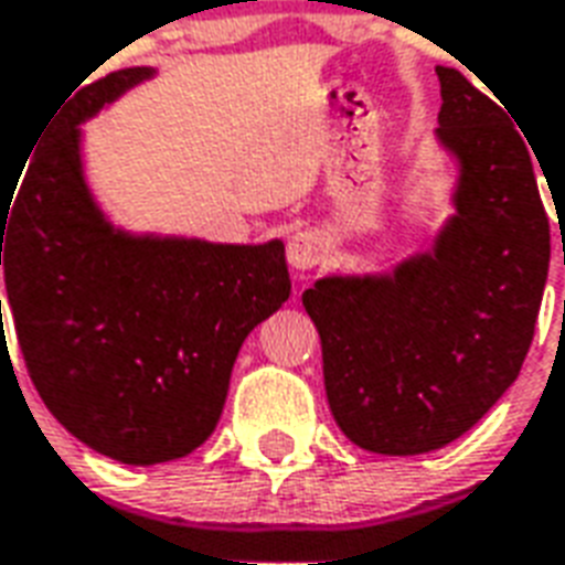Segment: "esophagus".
I'll return each mask as SVG.
<instances>
[{
  "label": "esophagus",
  "mask_w": 565,
  "mask_h": 565,
  "mask_svg": "<svg viewBox=\"0 0 565 565\" xmlns=\"http://www.w3.org/2000/svg\"><path fill=\"white\" fill-rule=\"evenodd\" d=\"M287 260L296 271H311L326 260V239L317 230H299L287 242Z\"/></svg>",
  "instance_id": "1"
}]
</instances>
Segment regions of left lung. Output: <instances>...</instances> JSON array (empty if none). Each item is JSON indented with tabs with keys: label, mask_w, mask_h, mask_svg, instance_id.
Returning a JSON list of instances; mask_svg holds the SVG:
<instances>
[{
	"label": "left lung",
	"mask_w": 565,
	"mask_h": 565,
	"mask_svg": "<svg viewBox=\"0 0 565 565\" xmlns=\"http://www.w3.org/2000/svg\"><path fill=\"white\" fill-rule=\"evenodd\" d=\"M437 77L455 215L388 275H332L302 294L338 428L377 455L440 449L494 407L524 365L548 281L530 140L461 71L437 65Z\"/></svg>",
	"instance_id": "8db88e82"
}]
</instances>
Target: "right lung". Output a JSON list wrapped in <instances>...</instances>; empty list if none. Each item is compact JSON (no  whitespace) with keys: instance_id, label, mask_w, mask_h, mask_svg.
I'll return each instance as SVG.
<instances>
[{"instance_id":"obj_1","label":"right lung","mask_w":565,"mask_h":565,"mask_svg":"<svg viewBox=\"0 0 565 565\" xmlns=\"http://www.w3.org/2000/svg\"><path fill=\"white\" fill-rule=\"evenodd\" d=\"M149 77L122 68L83 86L0 198L8 311L38 395L89 449L140 467L215 431L242 341L290 296L284 242L134 236L92 200L81 125Z\"/></svg>"}]
</instances>
